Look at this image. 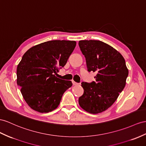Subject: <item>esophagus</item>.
<instances>
[{"mask_svg":"<svg viewBox=\"0 0 146 146\" xmlns=\"http://www.w3.org/2000/svg\"><path fill=\"white\" fill-rule=\"evenodd\" d=\"M72 83H73V85H74V86H76V85H78V84H79V83H76V82H75V81H72Z\"/></svg>","mask_w":146,"mask_h":146,"instance_id":"obj_1","label":"esophagus"}]
</instances>
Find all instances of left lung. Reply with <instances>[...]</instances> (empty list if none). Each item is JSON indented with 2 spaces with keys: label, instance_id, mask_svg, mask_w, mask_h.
<instances>
[{
  "label": "left lung",
  "instance_id": "obj_1",
  "mask_svg": "<svg viewBox=\"0 0 146 146\" xmlns=\"http://www.w3.org/2000/svg\"><path fill=\"white\" fill-rule=\"evenodd\" d=\"M79 46L88 72L97 74L96 82L81 83L84 93L78 102L89 113H101L112 106L124 89L128 70L121 54L109 44L100 40H83L79 41Z\"/></svg>",
  "mask_w": 146,
  "mask_h": 146
}]
</instances>
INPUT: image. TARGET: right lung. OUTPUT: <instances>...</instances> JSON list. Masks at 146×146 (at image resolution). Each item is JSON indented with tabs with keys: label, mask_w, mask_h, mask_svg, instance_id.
Wrapping results in <instances>:
<instances>
[{
	"label": "right lung",
	"mask_w": 146,
	"mask_h": 146,
	"mask_svg": "<svg viewBox=\"0 0 146 146\" xmlns=\"http://www.w3.org/2000/svg\"><path fill=\"white\" fill-rule=\"evenodd\" d=\"M74 40H54L32 47L17 66V84L28 105L40 113L57 109L71 81L55 76L76 46Z\"/></svg>",
	"instance_id": "right-lung-1"
}]
</instances>
